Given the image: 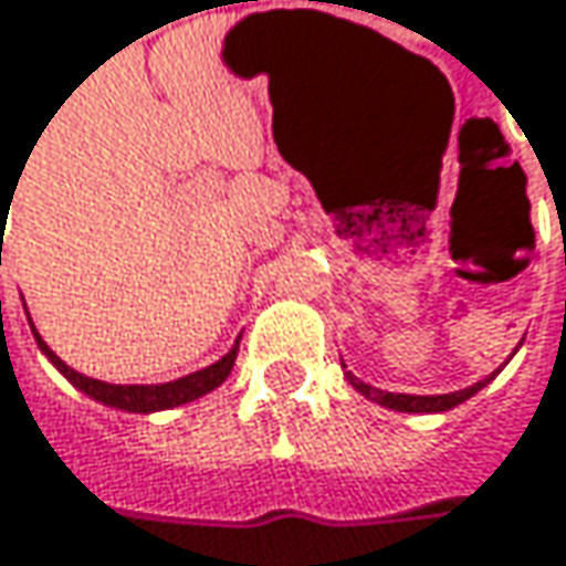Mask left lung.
<instances>
[{"instance_id": "left-lung-1", "label": "left lung", "mask_w": 566, "mask_h": 566, "mask_svg": "<svg viewBox=\"0 0 566 566\" xmlns=\"http://www.w3.org/2000/svg\"><path fill=\"white\" fill-rule=\"evenodd\" d=\"M346 378L352 381V387L358 390V394H365V397H371L375 403H381V407H390V410H400V413H442V410H451V407H458V403H464L468 397H474L478 390H481L483 384H490V378H483L474 387H464V390H454V394H439V397H413V394H387V390H378V387H371V384L358 381L352 371H346Z\"/></svg>"}]
</instances>
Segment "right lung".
<instances>
[{
  "instance_id": "right-lung-1",
  "label": "right lung",
  "mask_w": 566,
  "mask_h": 566,
  "mask_svg": "<svg viewBox=\"0 0 566 566\" xmlns=\"http://www.w3.org/2000/svg\"><path fill=\"white\" fill-rule=\"evenodd\" d=\"M34 329V326H31ZM34 339H38V346L44 349V355L51 358L53 365L66 375V381H73L80 390H85L88 397H95V400H102V403H108V407H117V410H127V413H156V410H169V407H182L188 400H198V397H205L208 390H214L220 384L227 381V375H230V368H233V361H237V349H240V343L233 346V349L227 352L220 361L214 365H208V368H201V371H195V375H185L179 381H169V384H105V381H95V378H85L80 371H73L66 361H60L51 349H48V343L34 333Z\"/></svg>"
}]
</instances>
